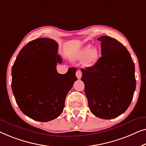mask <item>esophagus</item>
Listing matches in <instances>:
<instances>
[{
	"instance_id": "1",
	"label": "esophagus",
	"mask_w": 146,
	"mask_h": 146,
	"mask_svg": "<svg viewBox=\"0 0 146 146\" xmlns=\"http://www.w3.org/2000/svg\"><path fill=\"white\" fill-rule=\"evenodd\" d=\"M76 76H77V79H80L81 78V76H82V73L81 71L80 70H77L76 71Z\"/></svg>"
}]
</instances>
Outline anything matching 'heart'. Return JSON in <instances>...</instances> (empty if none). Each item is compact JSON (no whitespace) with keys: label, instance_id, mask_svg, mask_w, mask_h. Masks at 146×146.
I'll return each instance as SVG.
<instances>
[{"label":"heart","instance_id":"obj_1","mask_svg":"<svg viewBox=\"0 0 146 146\" xmlns=\"http://www.w3.org/2000/svg\"><path fill=\"white\" fill-rule=\"evenodd\" d=\"M75 58L79 60L84 59V64L86 66H91L97 61L98 53L96 49H93L91 45H88L76 53Z\"/></svg>","mask_w":146,"mask_h":146}]
</instances>
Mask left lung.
I'll list each match as a JSON object with an SVG mask.
<instances>
[{"mask_svg":"<svg viewBox=\"0 0 146 146\" xmlns=\"http://www.w3.org/2000/svg\"><path fill=\"white\" fill-rule=\"evenodd\" d=\"M101 55L93 66L81 69V81L90 110L102 119H112L127 110L135 89V67L127 49L109 36L98 38Z\"/></svg>","mask_w":146,"mask_h":146,"instance_id":"obj_1","label":"left lung"}]
</instances>
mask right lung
Returning <instances> with one entry per match:
<instances>
[{
  "instance_id": "add662e5",
  "label": "right lung",
  "mask_w": 146,
  "mask_h": 146,
  "mask_svg": "<svg viewBox=\"0 0 146 146\" xmlns=\"http://www.w3.org/2000/svg\"><path fill=\"white\" fill-rule=\"evenodd\" d=\"M58 44L50 38H38L20 50L12 68V90L23 113L34 120L48 122L60 116L65 98L77 80L76 68L57 73L62 62Z\"/></svg>"
}]
</instances>
